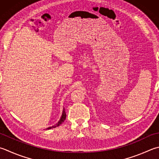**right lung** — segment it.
<instances>
[{
    "label": "right lung",
    "mask_w": 159,
    "mask_h": 159,
    "mask_svg": "<svg viewBox=\"0 0 159 159\" xmlns=\"http://www.w3.org/2000/svg\"><path fill=\"white\" fill-rule=\"evenodd\" d=\"M66 114L65 109L64 108V109H63V112H62L61 117L60 120H59V122H58L57 123L56 125H54V126H52V127H48V128H47L46 129H52V128H55V127H57L59 126V125H61V124L63 123V122H64V120H66Z\"/></svg>",
    "instance_id": "add662e5"
}]
</instances>
